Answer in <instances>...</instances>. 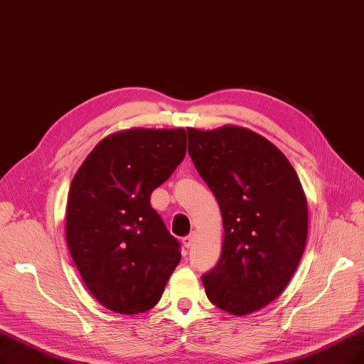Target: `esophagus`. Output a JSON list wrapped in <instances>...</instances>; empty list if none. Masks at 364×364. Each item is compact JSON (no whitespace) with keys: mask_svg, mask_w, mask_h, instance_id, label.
Returning <instances> with one entry per match:
<instances>
[{"mask_svg":"<svg viewBox=\"0 0 364 364\" xmlns=\"http://www.w3.org/2000/svg\"><path fill=\"white\" fill-rule=\"evenodd\" d=\"M193 241H195V233L192 232L191 235H186V236H184V238H183V245H184L186 248H188V247H192Z\"/></svg>","mask_w":364,"mask_h":364,"instance_id":"obj_1","label":"esophagus"}]
</instances>
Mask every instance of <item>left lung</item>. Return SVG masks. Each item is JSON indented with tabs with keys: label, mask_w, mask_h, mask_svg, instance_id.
<instances>
[{
	"label": "left lung",
	"mask_w": 364,
	"mask_h": 364,
	"mask_svg": "<svg viewBox=\"0 0 364 364\" xmlns=\"http://www.w3.org/2000/svg\"><path fill=\"white\" fill-rule=\"evenodd\" d=\"M188 154L223 217L221 257L202 275L208 299L233 315L255 312L286 289L302 259L308 205L287 157L238 126L187 129Z\"/></svg>",
	"instance_id": "obj_1"
}]
</instances>
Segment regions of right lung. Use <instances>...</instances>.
<instances>
[{
  "instance_id": "right-lung-1",
  "label": "right lung",
  "mask_w": 364,
  "mask_h": 364,
  "mask_svg": "<svg viewBox=\"0 0 364 364\" xmlns=\"http://www.w3.org/2000/svg\"><path fill=\"white\" fill-rule=\"evenodd\" d=\"M184 129H129L104 138L73 178L67 244L86 287L119 314L151 309L181 259L150 196L186 156Z\"/></svg>"
}]
</instances>
